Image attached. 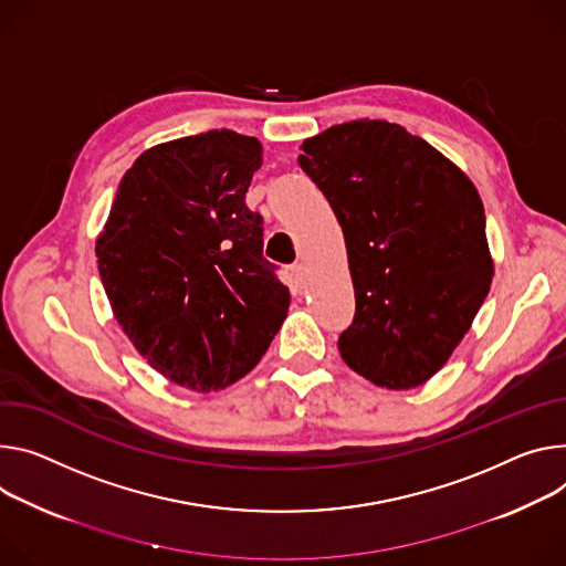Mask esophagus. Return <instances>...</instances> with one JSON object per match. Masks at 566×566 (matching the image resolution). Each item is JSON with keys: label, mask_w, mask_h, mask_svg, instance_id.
Returning a JSON list of instances; mask_svg holds the SVG:
<instances>
[{"label": "esophagus", "mask_w": 566, "mask_h": 566, "mask_svg": "<svg viewBox=\"0 0 566 566\" xmlns=\"http://www.w3.org/2000/svg\"><path fill=\"white\" fill-rule=\"evenodd\" d=\"M293 280L297 286H304L306 284V266L304 264H295L293 266Z\"/></svg>", "instance_id": "esophagus-1"}]
</instances>
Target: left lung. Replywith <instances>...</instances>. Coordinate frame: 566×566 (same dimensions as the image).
<instances>
[{
    "instance_id": "left-lung-1",
    "label": "left lung",
    "mask_w": 566,
    "mask_h": 566,
    "mask_svg": "<svg viewBox=\"0 0 566 566\" xmlns=\"http://www.w3.org/2000/svg\"><path fill=\"white\" fill-rule=\"evenodd\" d=\"M297 163L345 237L356 312L338 336L343 361L381 388L422 386L492 284L476 187L429 142L379 119L304 139Z\"/></svg>"
}]
</instances>
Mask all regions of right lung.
<instances>
[{"mask_svg": "<svg viewBox=\"0 0 566 566\" xmlns=\"http://www.w3.org/2000/svg\"><path fill=\"white\" fill-rule=\"evenodd\" d=\"M260 167L262 144L226 128L153 146L96 239L117 323L153 368L198 392L248 375L289 312L264 219L245 205Z\"/></svg>", "mask_w": 566, "mask_h": 566, "instance_id": "1", "label": "right lung"}]
</instances>
